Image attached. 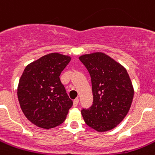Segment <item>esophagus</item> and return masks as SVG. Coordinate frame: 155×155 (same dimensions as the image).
<instances>
[{
    "label": "esophagus",
    "instance_id": "34e87169",
    "mask_svg": "<svg viewBox=\"0 0 155 155\" xmlns=\"http://www.w3.org/2000/svg\"><path fill=\"white\" fill-rule=\"evenodd\" d=\"M78 102H79L78 98H75V99L74 100V107H77L78 105Z\"/></svg>",
    "mask_w": 155,
    "mask_h": 155
}]
</instances>
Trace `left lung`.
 Segmentation results:
<instances>
[{
  "mask_svg": "<svg viewBox=\"0 0 155 155\" xmlns=\"http://www.w3.org/2000/svg\"><path fill=\"white\" fill-rule=\"evenodd\" d=\"M89 72L93 102L81 114L87 126L98 132L115 128L127 116L134 98V87L127 70L102 53L79 57Z\"/></svg>",
  "mask_w": 155,
  "mask_h": 155,
  "instance_id": "obj_1",
  "label": "left lung"
}]
</instances>
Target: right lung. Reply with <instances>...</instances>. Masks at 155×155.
Returning a JSON list of instances; mask_svg holds the SVG:
<instances>
[{"instance_id":"obj_1","label":"right lung","mask_w":155,"mask_h":155,"mask_svg":"<svg viewBox=\"0 0 155 155\" xmlns=\"http://www.w3.org/2000/svg\"><path fill=\"white\" fill-rule=\"evenodd\" d=\"M71 60L68 56L53 53L25 68L18 98L25 116L37 127L50 129L61 125L73 105L60 79Z\"/></svg>"}]
</instances>
